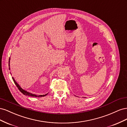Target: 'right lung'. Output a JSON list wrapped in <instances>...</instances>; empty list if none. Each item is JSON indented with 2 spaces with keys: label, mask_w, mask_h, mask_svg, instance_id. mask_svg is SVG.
<instances>
[{
  "label": "right lung",
  "mask_w": 127,
  "mask_h": 127,
  "mask_svg": "<svg viewBox=\"0 0 127 127\" xmlns=\"http://www.w3.org/2000/svg\"><path fill=\"white\" fill-rule=\"evenodd\" d=\"M9 63H10V58L9 59ZM9 69H10V67H9ZM12 79L13 80V81L14 82V83L15 84V85H16V86L17 87V88H18V90L20 91V92H21V93H22L24 95H28V96H33V97H42V96H46L48 94H46L45 95H36L35 94H32V93H30V92H27L26 91L24 90L23 89V88H22L21 87V86L18 85V84H17V83L15 81V80L14 79V78L13 77H12Z\"/></svg>",
  "instance_id": "obj_1"
}]
</instances>
